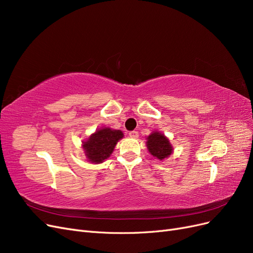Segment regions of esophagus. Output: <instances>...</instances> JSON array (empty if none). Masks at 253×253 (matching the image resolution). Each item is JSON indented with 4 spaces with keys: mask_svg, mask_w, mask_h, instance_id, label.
Listing matches in <instances>:
<instances>
[{
    "mask_svg": "<svg viewBox=\"0 0 253 253\" xmlns=\"http://www.w3.org/2000/svg\"><path fill=\"white\" fill-rule=\"evenodd\" d=\"M128 135H129V137H132V138H138L139 133L137 131H131L128 133Z\"/></svg>",
    "mask_w": 253,
    "mask_h": 253,
    "instance_id": "34e87169",
    "label": "esophagus"
}]
</instances>
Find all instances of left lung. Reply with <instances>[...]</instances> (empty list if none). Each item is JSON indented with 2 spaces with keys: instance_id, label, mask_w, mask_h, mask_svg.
Returning <instances> with one entry per match:
<instances>
[{
  "instance_id": "obj_1",
  "label": "left lung",
  "mask_w": 253,
  "mask_h": 253,
  "mask_svg": "<svg viewBox=\"0 0 253 253\" xmlns=\"http://www.w3.org/2000/svg\"><path fill=\"white\" fill-rule=\"evenodd\" d=\"M147 148L150 154L159 160H164L173 153L169 139L160 132H153L147 137Z\"/></svg>"
}]
</instances>
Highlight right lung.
I'll list each match as a JSON object with an SVG mask.
<instances>
[{
	"label": "right lung",
	"mask_w": 253,
	"mask_h": 253,
	"mask_svg": "<svg viewBox=\"0 0 253 253\" xmlns=\"http://www.w3.org/2000/svg\"><path fill=\"white\" fill-rule=\"evenodd\" d=\"M122 137L124 133L120 129H112L110 127L97 129L82 144L88 162L93 164L103 163L106 158L110 157L115 145Z\"/></svg>",
	"instance_id": "add662e5"
}]
</instances>
